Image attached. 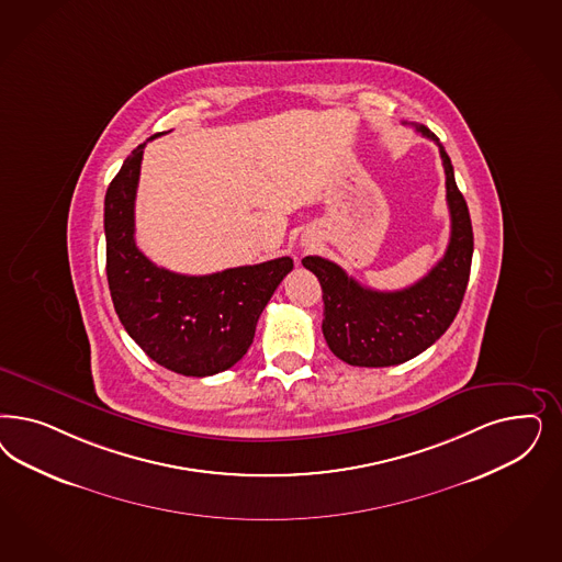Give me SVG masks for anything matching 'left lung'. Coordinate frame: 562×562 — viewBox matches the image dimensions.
Masks as SVG:
<instances>
[{
	"instance_id": "left-lung-1",
	"label": "left lung",
	"mask_w": 562,
	"mask_h": 562,
	"mask_svg": "<svg viewBox=\"0 0 562 562\" xmlns=\"http://www.w3.org/2000/svg\"><path fill=\"white\" fill-rule=\"evenodd\" d=\"M416 130L438 145L451 213V239L432 271L405 290L376 291L362 288L326 258L306 256L302 260L323 288L326 345L351 366L384 368L416 358L445 335L468 290L473 256L468 202L454 183L453 165L445 146L428 127Z\"/></svg>"
}]
</instances>
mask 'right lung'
Instances as JSON below:
<instances>
[{"mask_svg": "<svg viewBox=\"0 0 562 562\" xmlns=\"http://www.w3.org/2000/svg\"><path fill=\"white\" fill-rule=\"evenodd\" d=\"M146 143L132 150L105 194L111 300L127 335L150 360L183 376H213L244 358L262 310L293 260L281 256L202 277L150 262L134 241V200Z\"/></svg>", "mask_w": 562, "mask_h": 562, "instance_id": "right-lung-1", "label": "right lung"}]
</instances>
